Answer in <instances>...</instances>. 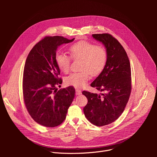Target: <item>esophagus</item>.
<instances>
[{"label": "esophagus", "mask_w": 157, "mask_h": 157, "mask_svg": "<svg viewBox=\"0 0 157 157\" xmlns=\"http://www.w3.org/2000/svg\"><path fill=\"white\" fill-rule=\"evenodd\" d=\"M81 94H82V92L80 89H76V95H81Z\"/></svg>", "instance_id": "34e87169"}]
</instances>
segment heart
I'll return each mask as SVG.
<instances>
[{
	"mask_svg": "<svg viewBox=\"0 0 157 157\" xmlns=\"http://www.w3.org/2000/svg\"><path fill=\"white\" fill-rule=\"evenodd\" d=\"M73 59H81L80 70L81 71L73 73L64 79L66 85L75 87L84 86L90 79L91 75L98 76L104 70L107 55L105 49L102 46L86 40H81L74 43L68 49ZM71 58L64 53H58L55 60L58 68L64 73H68L70 69Z\"/></svg>",
	"mask_w": 157,
	"mask_h": 157,
	"instance_id": "b5f03b06",
	"label": "heart"
}]
</instances>
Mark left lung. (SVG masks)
<instances>
[{"label":"left lung","instance_id":"1","mask_svg":"<svg viewBox=\"0 0 157 157\" xmlns=\"http://www.w3.org/2000/svg\"><path fill=\"white\" fill-rule=\"evenodd\" d=\"M93 37L104 44L107 58L104 70L91 86L104 93L82 91L87 99L83 110L89 122L101 127L113 123L124 112L132 89L131 68L127 53L117 39L109 33Z\"/></svg>","mask_w":157,"mask_h":157}]
</instances>
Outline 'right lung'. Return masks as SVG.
<instances>
[{"label": "right lung", "mask_w": 157, "mask_h": 157, "mask_svg": "<svg viewBox=\"0 0 157 157\" xmlns=\"http://www.w3.org/2000/svg\"><path fill=\"white\" fill-rule=\"evenodd\" d=\"M61 36H45L30 52L23 75V96L25 107L32 118L47 127L60 125L66 119L68 109L75 95L69 86L59 91L62 83L60 71L56 63L57 48L73 41Z\"/></svg>", "instance_id": "obj_1"}]
</instances>
